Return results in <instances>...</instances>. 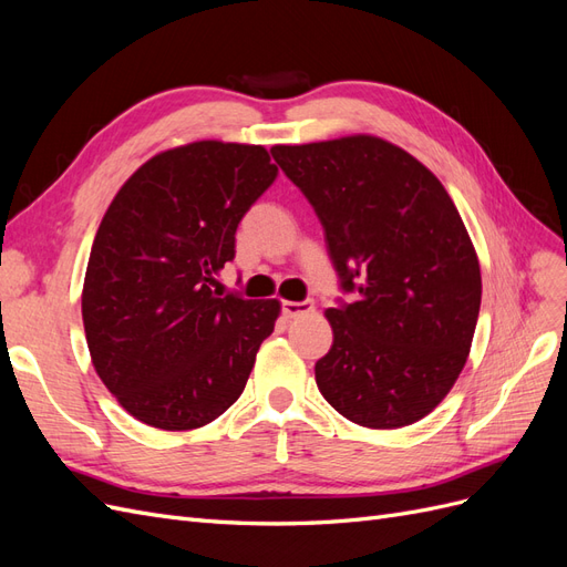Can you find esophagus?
I'll return each instance as SVG.
<instances>
[{"mask_svg":"<svg viewBox=\"0 0 567 567\" xmlns=\"http://www.w3.org/2000/svg\"><path fill=\"white\" fill-rule=\"evenodd\" d=\"M281 310H284V315H286L288 319H296V317H302V315H310V312L315 310V305H312L310 300H300V302L286 300V302L281 305Z\"/></svg>","mask_w":567,"mask_h":567,"instance_id":"1","label":"esophagus"}]
</instances>
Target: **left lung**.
Masks as SVG:
<instances>
[{
  "label": "left lung",
  "mask_w": 567,
  "mask_h": 567,
  "mask_svg": "<svg viewBox=\"0 0 567 567\" xmlns=\"http://www.w3.org/2000/svg\"><path fill=\"white\" fill-rule=\"evenodd\" d=\"M315 208L350 302L326 310L315 364L338 414L364 427L421 421L466 364L483 296L477 255L440 179L400 146L357 134L274 146Z\"/></svg>",
  "instance_id": "8db88e82"
}]
</instances>
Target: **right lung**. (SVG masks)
Listing matches in <instances>:
<instances>
[{"instance_id":"1","label":"right lung","mask_w":567,"mask_h":567,"mask_svg":"<svg viewBox=\"0 0 567 567\" xmlns=\"http://www.w3.org/2000/svg\"><path fill=\"white\" fill-rule=\"evenodd\" d=\"M279 167L265 146L194 142L146 161L101 219L82 288L99 379L161 431H194L241 398L279 300L221 296L238 221Z\"/></svg>"}]
</instances>
